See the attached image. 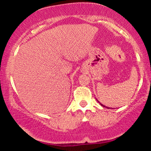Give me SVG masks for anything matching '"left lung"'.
Masks as SVG:
<instances>
[{
    "label": "left lung",
    "mask_w": 151,
    "mask_h": 151,
    "mask_svg": "<svg viewBox=\"0 0 151 151\" xmlns=\"http://www.w3.org/2000/svg\"><path fill=\"white\" fill-rule=\"evenodd\" d=\"M96 101H97L99 102V104H101V105L102 106H104V107H106V108H107V109H110V108H109V107H108V106H104L103 104H101V103H100V102H99V101L97 99H96Z\"/></svg>",
    "instance_id": "1"
}]
</instances>
